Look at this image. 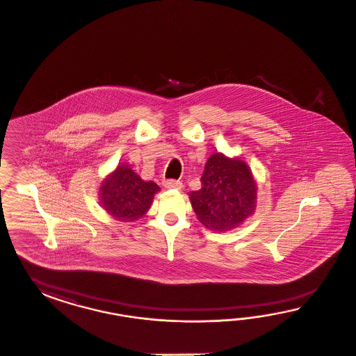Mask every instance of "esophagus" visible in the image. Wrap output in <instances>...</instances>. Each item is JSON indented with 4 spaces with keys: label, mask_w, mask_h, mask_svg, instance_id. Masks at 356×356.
Masks as SVG:
<instances>
[{
    "label": "esophagus",
    "mask_w": 356,
    "mask_h": 356,
    "mask_svg": "<svg viewBox=\"0 0 356 356\" xmlns=\"http://www.w3.org/2000/svg\"><path fill=\"white\" fill-rule=\"evenodd\" d=\"M164 186H165V188H171V189H181V188H183V183L179 181V180L170 179V180H165V181H164Z\"/></svg>",
    "instance_id": "esophagus-1"
}]
</instances>
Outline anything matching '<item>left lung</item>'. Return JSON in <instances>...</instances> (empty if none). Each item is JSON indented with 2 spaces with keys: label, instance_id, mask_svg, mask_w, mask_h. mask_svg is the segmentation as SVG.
<instances>
[{
  "label": "left lung",
  "instance_id": "obj_1",
  "mask_svg": "<svg viewBox=\"0 0 356 356\" xmlns=\"http://www.w3.org/2000/svg\"><path fill=\"white\" fill-rule=\"evenodd\" d=\"M201 189L189 193L198 220L216 231L241 225L256 207L257 188L248 165L213 154L201 177Z\"/></svg>",
  "mask_w": 356,
  "mask_h": 356
}]
</instances>
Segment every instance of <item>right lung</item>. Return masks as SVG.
Instances as JSON below:
<instances>
[{"label": "right lung", "instance_id": "obj_1", "mask_svg": "<svg viewBox=\"0 0 356 356\" xmlns=\"http://www.w3.org/2000/svg\"><path fill=\"white\" fill-rule=\"evenodd\" d=\"M158 191L156 184L143 181L131 168L121 164L102 183L100 201L108 214L131 222L149 210Z\"/></svg>", "mask_w": 356, "mask_h": 356}]
</instances>
